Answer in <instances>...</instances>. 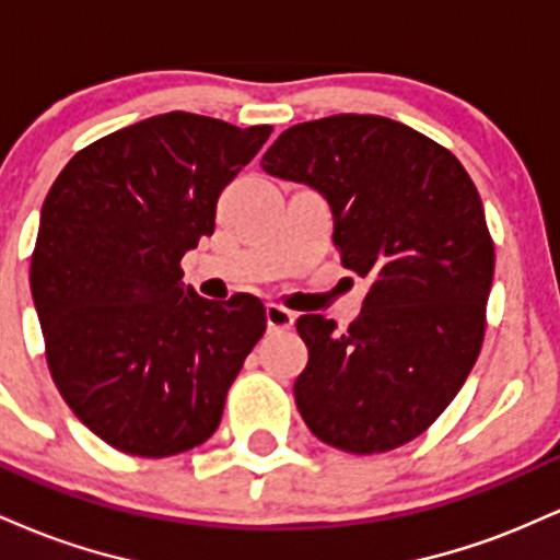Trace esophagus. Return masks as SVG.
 <instances>
[{
	"mask_svg": "<svg viewBox=\"0 0 560 560\" xmlns=\"http://www.w3.org/2000/svg\"><path fill=\"white\" fill-rule=\"evenodd\" d=\"M266 320H268V329L284 331L294 324V313L287 311V307L276 305V302H271V305L266 307Z\"/></svg>",
	"mask_w": 560,
	"mask_h": 560,
	"instance_id": "34e87169",
	"label": "esophagus"
}]
</instances>
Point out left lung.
Returning <instances> with one entry per match:
<instances>
[{"instance_id": "left-lung-1", "label": "left lung", "mask_w": 560, "mask_h": 560, "mask_svg": "<svg viewBox=\"0 0 560 560\" xmlns=\"http://www.w3.org/2000/svg\"><path fill=\"white\" fill-rule=\"evenodd\" d=\"M260 168L326 199L342 266L369 279L347 331L318 313L298 318L302 421L355 455L416 440L464 387L485 339L494 247L477 186L436 141L355 113L287 128Z\"/></svg>"}]
</instances>
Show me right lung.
<instances>
[{
  "label": "right lung",
  "instance_id": "1",
  "mask_svg": "<svg viewBox=\"0 0 560 560\" xmlns=\"http://www.w3.org/2000/svg\"><path fill=\"white\" fill-rule=\"evenodd\" d=\"M271 137L165 113L94 141L42 205L31 294L62 400L107 445L168 458L210 440L266 331L253 294L199 298L178 262Z\"/></svg>",
  "mask_w": 560,
  "mask_h": 560
}]
</instances>
